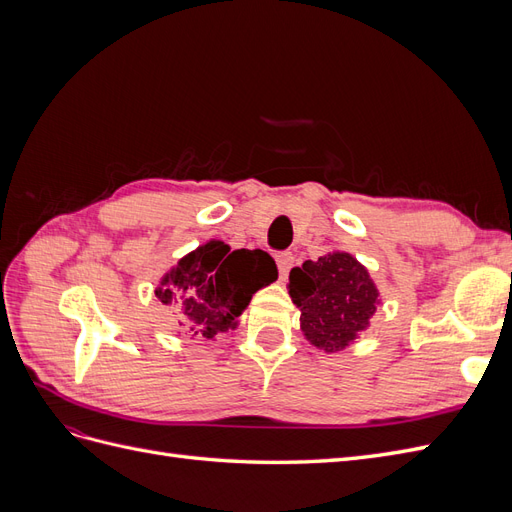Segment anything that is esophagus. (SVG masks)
Wrapping results in <instances>:
<instances>
[{"label": "esophagus", "mask_w": 512, "mask_h": 512, "mask_svg": "<svg viewBox=\"0 0 512 512\" xmlns=\"http://www.w3.org/2000/svg\"><path fill=\"white\" fill-rule=\"evenodd\" d=\"M275 260H277V269H280V277H286L288 271L294 265V254L292 252H282V254H277Z\"/></svg>", "instance_id": "obj_1"}]
</instances>
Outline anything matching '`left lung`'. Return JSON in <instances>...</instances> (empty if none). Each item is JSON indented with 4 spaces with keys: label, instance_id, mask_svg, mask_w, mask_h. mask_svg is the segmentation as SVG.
<instances>
[{
    "label": "left lung",
    "instance_id": "1",
    "mask_svg": "<svg viewBox=\"0 0 512 512\" xmlns=\"http://www.w3.org/2000/svg\"><path fill=\"white\" fill-rule=\"evenodd\" d=\"M290 297L301 309V329L316 348L337 352L367 329L378 290L367 269L346 252L305 260L290 271Z\"/></svg>",
    "mask_w": 512,
    "mask_h": 512
}]
</instances>
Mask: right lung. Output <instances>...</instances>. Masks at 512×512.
Instances as JSON below:
<instances>
[{
    "instance_id": "1",
    "label": "right lung",
    "mask_w": 512,
    "mask_h": 512,
    "mask_svg": "<svg viewBox=\"0 0 512 512\" xmlns=\"http://www.w3.org/2000/svg\"><path fill=\"white\" fill-rule=\"evenodd\" d=\"M273 280L277 267L267 252H230L222 241H209L166 273L156 297L177 309L185 335L213 339L235 329L252 294Z\"/></svg>"
}]
</instances>
